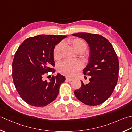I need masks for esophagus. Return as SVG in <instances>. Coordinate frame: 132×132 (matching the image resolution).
<instances>
[{
    "label": "esophagus",
    "instance_id": "obj_1",
    "mask_svg": "<svg viewBox=\"0 0 132 132\" xmlns=\"http://www.w3.org/2000/svg\"><path fill=\"white\" fill-rule=\"evenodd\" d=\"M66 79L67 81H72V80L73 79V78H70V77H67L66 78Z\"/></svg>",
    "mask_w": 132,
    "mask_h": 132
}]
</instances>
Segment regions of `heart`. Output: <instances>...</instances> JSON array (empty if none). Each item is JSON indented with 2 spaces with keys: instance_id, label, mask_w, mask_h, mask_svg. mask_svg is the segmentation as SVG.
<instances>
[{
  "instance_id": "b5f03b06",
  "label": "heart",
  "mask_w": 132,
  "mask_h": 132,
  "mask_svg": "<svg viewBox=\"0 0 132 132\" xmlns=\"http://www.w3.org/2000/svg\"><path fill=\"white\" fill-rule=\"evenodd\" d=\"M67 43L70 45L77 53L81 54L87 48V43L81 38H75L67 41ZM63 45L59 43L55 46L53 51L54 58L55 61H59L62 57ZM83 67V64L80 61H65L58 65V70L59 73L64 76L73 77L77 74Z\"/></svg>"
}]
</instances>
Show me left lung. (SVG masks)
<instances>
[{"mask_svg": "<svg viewBox=\"0 0 132 132\" xmlns=\"http://www.w3.org/2000/svg\"><path fill=\"white\" fill-rule=\"evenodd\" d=\"M73 35L86 40L90 50L89 62L83 71L91 78L87 84L81 81V88L74 91L75 96L87 105L101 104L109 98L117 83L119 62L117 54L112 44L102 35L86 32Z\"/></svg>", "mask_w": 132, "mask_h": 132, "instance_id": "left-lung-1", "label": "left lung"}]
</instances>
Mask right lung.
Instances as JSON below:
<instances>
[{"label":"right lung","mask_w":132,"mask_h":132,"mask_svg":"<svg viewBox=\"0 0 132 132\" xmlns=\"http://www.w3.org/2000/svg\"><path fill=\"white\" fill-rule=\"evenodd\" d=\"M65 35H39L26 39L18 47L12 62V78L20 97L30 105L45 106L56 99L65 77L58 74L50 81L45 73H55L53 51Z\"/></svg>","instance_id":"add662e5"}]
</instances>
